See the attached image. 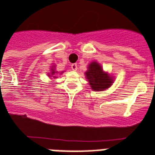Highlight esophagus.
Instances as JSON below:
<instances>
[{
	"mask_svg": "<svg viewBox=\"0 0 155 155\" xmlns=\"http://www.w3.org/2000/svg\"><path fill=\"white\" fill-rule=\"evenodd\" d=\"M71 68H72L73 71H76L77 69H78V64H71Z\"/></svg>",
	"mask_w": 155,
	"mask_h": 155,
	"instance_id": "34e87169",
	"label": "esophagus"
}]
</instances>
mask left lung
Returning a JSON list of instances; mask_svg holds the SVG:
<instances>
[{
  "mask_svg": "<svg viewBox=\"0 0 155 155\" xmlns=\"http://www.w3.org/2000/svg\"><path fill=\"white\" fill-rule=\"evenodd\" d=\"M86 77L93 91H104L113 83V79L108 73L103 72L102 67L98 63L92 62L89 64Z\"/></svg>",
  "mask_w": 155,
  "mask_h": 155,
  "instance_id": "obj_1",
  "label": "left lung"
}]
</instances>
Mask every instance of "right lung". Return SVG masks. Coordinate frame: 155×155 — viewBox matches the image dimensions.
<instances>
[{"label": "right lung", "instance_id": "1", "mask_svg": "<svg viewBox=\"0 0 155 155\" xmlns=\"http://www.w3.org/2000/svg\"><path fill=\"white\" fill-rule=\"evenodd\" d=\"M55 73H56V72H54V69H51V75H54Z\"/></svg>", "mask_w": 155, "mask_h": 155}]
</instances>
